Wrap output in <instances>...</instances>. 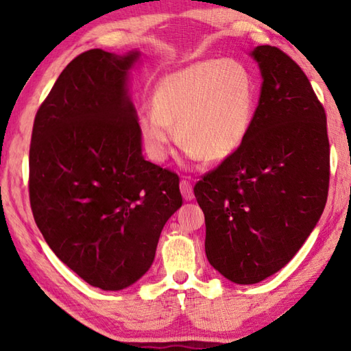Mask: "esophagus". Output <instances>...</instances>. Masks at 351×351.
Returning a JSON list of instances; mask_svg holds the SVG:
<instances>
[{"instance_id":"esophagus-1","label":"esophagus","mask_w":351,"mask_h":351,"mask_svg":"<svg viewBox=\"0 0 351 351\" xmlns=\"http://www.w3.org/2000/svg\"><path fill=\"white\" fill-rule=\"evenodd\" d=\"M180 189H181V195L185 200H191L193 197H195V195H193V187L191 184L187 181V180H182L181 184H180Z\"/></svg>"}]
</instances>
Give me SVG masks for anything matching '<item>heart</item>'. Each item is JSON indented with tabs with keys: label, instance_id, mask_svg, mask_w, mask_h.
<instances>
[{
	"label": "heart",
	"instance_id": "1",
	"mask_svg": "<svg viewBox=\"0 0 351 351\" xmlns=\"http://www.w3.org/2000/svg\"><path fill=\"white\" fill-rule=\"evenodd\" d=\"M256 90L247 68L232 60H205L162 77L137 130L149 160L162 162L173 141L193 158L223 161L249 136Z\"/></svg>",
	"mask_w": 351,
	"mask_h": 351
}]
</instances>
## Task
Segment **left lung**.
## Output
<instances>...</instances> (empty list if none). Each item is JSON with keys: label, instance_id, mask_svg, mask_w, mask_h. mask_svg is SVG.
I'll use <instances>...</instances> for the list:
<instances>
[{"label": "left lung", "instance_id": "left-lung-1", "mask_svg": "<svg viewBox=\"0 0 351 351\" xmlns=\"http://www.w3.org/2000/svg\"><path fill=\"white\" fill-rule=\"evenodd\" d=\"M252 56L264 81L249 136L195 185L206 258L240 285L293 259L322 217L330 176L326 111L308 77L276 47Z\"/></svg>", "mask_w": 351, "mask_h": 351}]
</instances>
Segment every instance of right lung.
<instances>
[{"label":"right lung","mask_w":351,"mask_h":351,"mask_svg":"<svg viewBox=\"0 0 351 351\" xmlns=\"http://www.w3.org/2000/svg\"><path fill=\"white\" fill-rule=\"evenodd\" d=\"M138 52L73 58L34 117L29 205L57 258L88 285L119 291L151 268L182 205L180 176L141 155L128 75Z\"/></svg>","instance_id":"1"}]
</instances>
